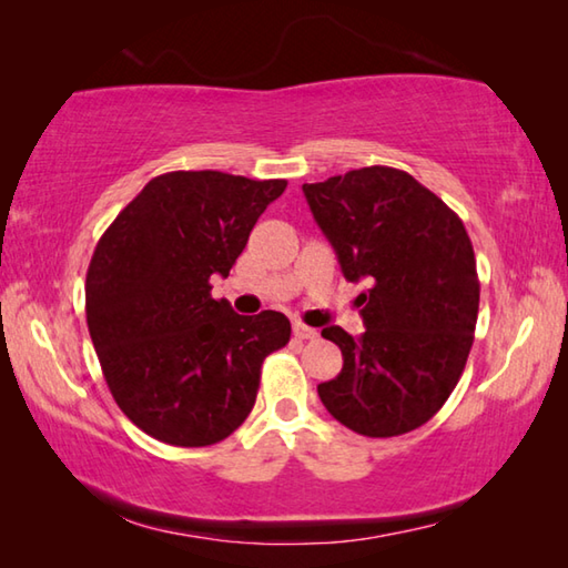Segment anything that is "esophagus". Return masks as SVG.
<instances>
[{
	"label": "esophagus",
	"instance_id": "obj_1",
	"mask_svg": "<svg viewBox=\"0 0 568 568\" xmlns=\"http://www.w3.org/2000/svg\"><path fill=\"white\" fill-rule=\"evenodd\" d=\"M293 335H295V338H301V341H315V338H318V331L307 328V325H303V323H295Z\"/></svg>",
	"mask_w": 568,
	"mask_h": 568
}]
</instances>
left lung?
Listing matches in <instances>:
<instances>
[{"label": "left lung", "instance_id": "8db88e82", "mask_svg": "<svg viewBox=\"0 0 568 568\" xmlns=\"http://www.w3.org/2000/svg\"><path fill=\"white\" fill-rule=\"evenodd\" d=\"M343 275L365 281V333L323 328L343 371L318 396L335 420L390 438L430 420L466 368L480 283L460 217L408 172L373 165L303 185Z\"/></svg>", "mask_w": 568, "mask_h": 568}]
</instances>
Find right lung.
<instances>
[{"instance_id":"1","label":"right lung","mask_w":568,"mask_h":568,"mask_svg":"<svg viewBox=\"0 0 568 568\" xmlns=\"http://www.w3.org/2000/svg\"><path fill=\"white\" fill-rule=\"evenodd\" d=\"M287 180L217 170L152 178L104 230L84 313L104 381L134 426L170 446L227 438L253 410L267 355L291 341L283 313L237 315L215 301L265 207Z\"/></svg>"}]
</instances>
